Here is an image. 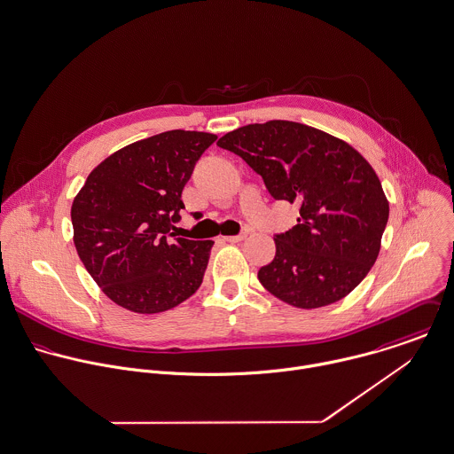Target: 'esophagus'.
I'll return each instance as SVG.
<instances>
[{
	"mask_svg": "<svg viewBox=\"0 0 454 454\" xmlns=\"http://www.w3.org/2000/svg\"><path fill=\"white\" fill-rule=\"evenodd\" d=\"M247 235L242 233V235H231V237H223V242H230V244H237V242H242Z\"/></svg>",
	"mask_w": 454,
	"mask_h": 454,
	"instance_id": "34e87169",
	"label": "esophagus"
}]
</instances>
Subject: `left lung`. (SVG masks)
<instances>
[{"label":"left lung","mask_w":454,"mask_h":454,"mask_svg":"<svg viewBox=\"0 0 454 454\" xmlns=\"http://www.w3.org/2000/svg\"><path fill=\"white\" fill-rule=\"evenodd\" d=\"M217 145L239 154L275 200L300 203L258 278L278 300L319 309L348 296L380 251L389 203L370 163L348 142L293 121L233 129Z\"/></svg>","instance_id":"8db88e82"}]
</instances>
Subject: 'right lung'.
<instances>
[{"mask_svg": "<svg viewBox=\"0 0 454 454\" xmlns=\"http://www.w3.org/2000/svg\"><path fill=\"white\" fill-rule=\"evenodd\" d=\"M215 138L172 129L133 142L103 160L74 198L77 254L122 309L165 312L200 287L214 242L176 239L170 228L185 182Z\"/></svg>", "mask_w": 454, "mask_h": 454, "instance_id": "obj_1", "label": "right lung"}]
</instances>
